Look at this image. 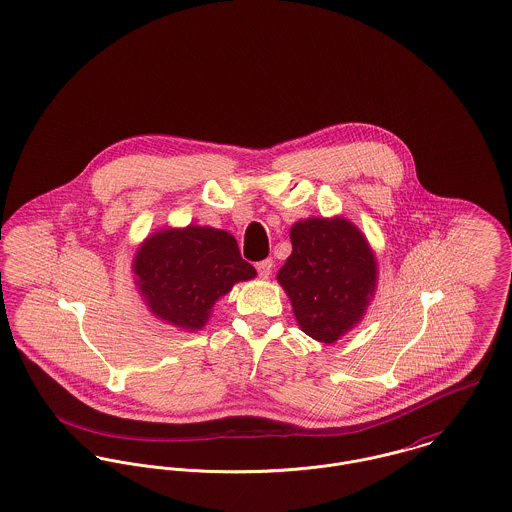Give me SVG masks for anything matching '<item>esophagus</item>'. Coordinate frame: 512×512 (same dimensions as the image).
<instances>
[{
    "label": "esophagus",
    "instance_id": "obj_1",
    "mask_svg": "<svg viewBox=\"0 0 512 512\" xmlns=\"http://www.w3.org/2000/svg\"><path fill=\"white\" fill-rule=\"evenodd\" d=\"M273 259H265V261H259L257 263V273L261 278H269V276L273 275Z\"/></svg>",
    "mask_w": 512,
    "mask_h": 512
}]
</instances>
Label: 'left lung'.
Masks as SVG:
<instances>
[{
	"label": "left lung",
	"mask_w": 512,
	"mask_h": 512,
	"mask_svg": "<svg viewBox=\"0 0 512 512\" xmlns=\"http://www.w3.org/2000/svg\"><path fill=\"white\" fill-rule=\"evenodd\" d=\"M292 255L278 271L302 331L335 343L360 321L376 286V261L345 218H310L290 230Z\"/></svg>",
	"instance_id": "obj_1"
}]
</instances>
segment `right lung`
Listing matches in <instances>:
<instances>
[{
    "mask_svg": "<svg viewBox=\"0 0 512 512\" xmlns=\"http://www.w3.org/2000/svg\"><path fill=\"white\" fill-rule=\"evenodd\" d=\"M134 273L150 310L183 329H200L220 296L257 275L232 234L202 226L148 237Z\"/></svg>",
    "mask_w": 512,
    "mask_h": 512,
    "instance_id": "right-lung-1",
    "label": "right lung"
}]
</instances>
